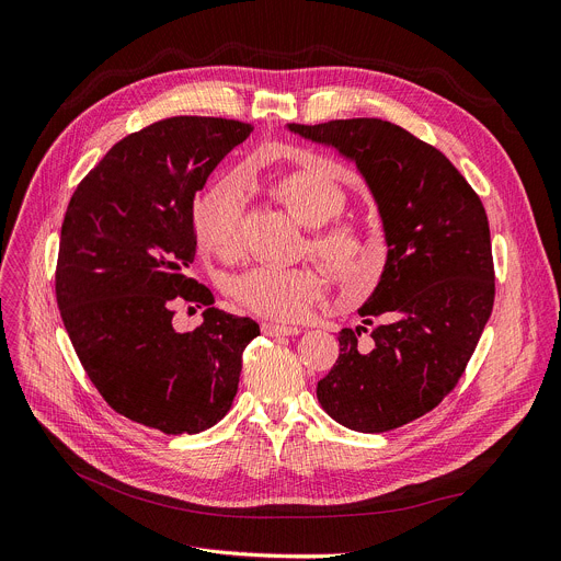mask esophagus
<instances>
[{"label": "esophagus", "instance_id": "34e87169", "mask_svg": "<svg viewBox=\"0 0 561 561\" xmlns=\"http://www.w3.org/2000/svg\"><path fill=\"white\" fill-rule=\"evenodd\" d=\"M262 331L271 337H279V335H297L299 329L297 327H284V324H275V322H264Z\"/></svg>", "mask_w": 561, "mask_h": 561}]
</instances>
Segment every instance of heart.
<instances>
[{
    "mask_svg": "<svg viewBox=\"0 0 561 561\" xmlns=\"http://www.w3.org/2000/svg\"><path fill=\"white\" fill-rule=\"evenodd\" d=\"M245 185H257L245 179ZM262 187L304 226L313 228L311 250L335 279L346 286H369L382 271L387 250L382 239L355 221H340L346 208L344 190L324 172L299 168L273 176ZM241 194L221 183L201 196L194 213L198 250L230 260L241 245ZM324 282L316 268H252L230 282V295L268 320L293 322L307 316L322 295Z\"/></svg>",
    "mask_w": 561,
    "mask_h": 561,
    "instance_id": "b5f03b06",
    "label": "heart"
}]
</instances>
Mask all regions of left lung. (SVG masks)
<instances>
[{
    "label": "left lung",
    "instance_id": "1",
    "mask_svg": "<svg viewBox=\"0 0 561 561\" xmlns=\"http://www.w3.org/2000/svg\"><path fill=\"white\" fill-rule=\"evenodd\" d=\"M335 147L374 194L387 262L358 309L371 324L342 329L340 355L318 382L340 425L380 434L412 423L456 387L494 304L490 226L470 183L436 147L380 118L295 125Z\"/></svg>",
    "mask_w": 561,
    "mask_h": 561
}]
</instances>
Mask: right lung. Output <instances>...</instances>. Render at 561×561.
<instances>
[{
  "label": "right lung",
  "instance_id": "obj_1",
  "mask_svg": "<svg viewBox=\"0 0 561 561\" xmlns=\"http://www.w3.org/2000/svg\"><path fill=\"white\" fill-rule=\"evenodd\" d=\"M250 131L174 116L129 134L80 181L65 215L56 297L71 344L114 412L163 434H198L230 412L241 353L260 335L185 275L194 198ZM179 298L209 307L187 334L171 327Z\"/></svg>",
  "mask_w": 561,
  "mask_h": 561
}]
</instances>
